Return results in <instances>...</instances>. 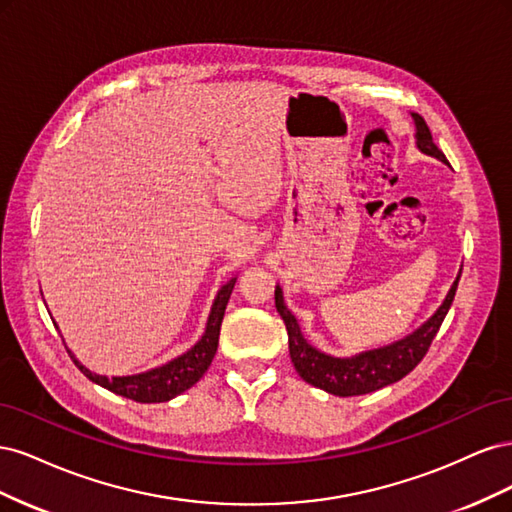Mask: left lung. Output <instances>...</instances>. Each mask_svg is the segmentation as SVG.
<instances>
[{
	"instance_id": "left-lung-1",
	"label": "left lung",
	"mask_w": 512,
	"mask_h": 512,
	"mask_svg": "<svg viewBox=\"0 0 512 512\" xmlns=\"http://www.w3.org/2000/svg\"><path fill=\"white\" fill-rule=\"evenodd\" d=\"M412 119L416 126L414 138H416L418 151H423L425 156L438 158L440 162L448 164L444 153L436 147V143H433L425 119L418 113H412ZM459 277L461 273L457 275L451 290H448L442 305L436 309V314H433L427 322H423L414 333L406 335L404 339H399V342H393L389 346L365 350L354 356H331L309 344L305 335L301 333L297 318H294V314L284 303L282 288L275 286V307L286 324L288 350H290L294 369H297V374L305 382L339 397L374 393L382 389V386H389L401 380L423 361V356L427 354L433 337H436V333L440 331L448 309L453 305Z\"/></svg>"
}]
</instances>
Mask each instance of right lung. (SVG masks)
<instances>
[{
  "instance_id": "1",
  "label": "right lung",
  "mask_w": 512,
  "mask_h": 512,
  "mask_svg": "<svg viewBox=\"0 0 512 512\" xmlns=\"http://www.w3.org/2000/svg\"><path fill=\"white\" fill-rule=\"evenodd\" d=\"M235 284H237V277H230V280L218 290V294H215L203 337H200L190 350H185L183 354L177 356V359L168 361L160 367H153L149 371H141V374H132V376L108 378L87 369L83 363H79V359H76L70 350L68 354L72 356L74 365L79 367L91 382L104 386V389H108L115 395L134 399L138 404H162V401H170L173 397L181 395L183 391L192 389V386L203 378V374L209 369L215 350H218L220 327H222L230 292L235 288Z\"/></svg>"
}]
</instances>
